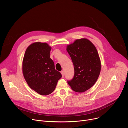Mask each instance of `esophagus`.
Instances as JSON below:
<instances>
[{
  "label": "esophagus",
  "instance_id": "esophagus-1",
  "mask_svg": "<svg viewBox=\"0 0 128 128\" xmlns=\"http://www.w3.org/2000/svg\"><path fill=\"white\" fill-rule=\"evenodd\" d=\"M61 74H62V77H63V76H64V71H62L61 72Z\"/></svg>",
  "mask_w": 128,
  "mask_h": 128
}]
</instances>
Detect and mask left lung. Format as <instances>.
<instances>
[{"instance_id": "8db88e82", "label": "left lung", "mask_w": 128, "mask_h": 128, "mask_svg": "<svg viewBox=\"0 0 128 128\" xmlns=\"http://www.w3.org/2000/svg\"><path fill=\"white\" fill-rule=\"evenodd\" d=\"M66 50L74 65V76L68 84L76 92L82 93L96 82L101 71V61L95 46L88 40H76Z\"/></svg>"}]
</instances>
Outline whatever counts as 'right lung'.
Listing matches in <instances>:
<instances>
[{
	"label": "right lung",
	"mask_w": 128,
	"mask_h": 128,
	"mask_svg": "<svg viewBox=\"0 0 128 128\" xmlns=\"http://www.w3.org/2000/svg\"><path fill=\"white\" fill-rule=\"evenodd\" d=\"M50 50L47 43L34 42L27 48L23 60L22 72L28 85L44 96L53 92L62 77L50 58Z\"/></svg>",
	"instance_id": "right-lung-1"
}]
</instances>
